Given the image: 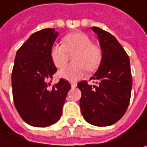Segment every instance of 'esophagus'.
I'll list each match as a JSON object with an SVG mask.
<instances>
[{
	"label": "esophagus",
	"mask_w": 147,
	"mask_h": 147,
	"mask_svg": "<svg viewBox=\"0 0 147 147\" xmlns=\"http://www.w3.org/2000/svg\"><path fill=\"white\" fill-rule=\"evenodd\" d=\"M71 88H76V82H71Z\"/></svg>",
	"instance_id": "obj_1"
}]
</instances>
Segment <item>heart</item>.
Returning <instances> with one entry per match:
<instances>
[{
  "mask_svg": "<svg viewBox=\"0 0 147 147\" xmlns=\"http://www.w3.org/2000/svg\"><path fill=\"white\" fill-rule=\"evenodd\" d=\"M63 45L54 44L50 49V58L55 67H63L69 55H73L72 65L65 66L58 76L67 81L80 79L85 71H92L98 68L102 59V51L92 44L90 37L82 32H74L65 35L62 39Z\"/></svg>",
  "mask_w": 147,
  "mask_h": 147,
  "instance_id": "1",
  "label": "heart"
}]
</instances>
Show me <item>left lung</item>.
<instances>
[{
  "label": "left lung",
  "instance_id": "8db88e82",
  "mask_svg": "<svg viewBox=\"0 0 147 147\" xmlns=\"http://www.w3.org/2000/svg\"><path fill=\"white\" fill-rule=\"evenodd\" d=\"M98 35L102 59L91 79L97 85L83 81L77 84L82 92L80 107L83 118L95 126H109L119 120L130 99L132 76L129 56L111 34L92 27Z\"/></svg>",
  "mask_w": 147,
  "mask_h": 147
}]
</instances>
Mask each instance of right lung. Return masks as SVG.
I'll list each match as a JSON object with an SVG mask.
<instances>
[{"label":"right lung","instance_id":"add662e5","mask_svg":"<svg viewBox=\"0 0 147 147\" xmlns=\"http://www.w3.org/2000/svg\"><path fill=\"white\" fill-rule=\"evenodd\" d=\"M58 35L54 28L38 31L16 54L11 74L13 100L22 119L32 126L46 127L56 123L71 89L64 79L51 87L47 83L57 71L50 58V49Z\"/></svg>","mask_w":147,"mask_h":147}]
</instances>
